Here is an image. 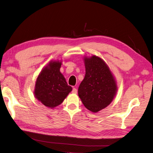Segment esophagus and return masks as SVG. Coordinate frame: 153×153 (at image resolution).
Segmentation results:
<instances>
[{"mask_svg": "<svg viewBox=\"0 0 153 153\" xmlns=\"http://www.w3.org/2000/svg\"><path fill=\"white\" fill-rule=\"evenodd\" d=\"M72 92H73V93H75V94L77 93V89H76V88H75V87L73 88V90H72Z\"/></svg>", "mask_w": 153, "mask_h": 153, "instance_id": "1", "label": "esophagus"}]
</instances>
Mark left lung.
<instances>
[{
    "label": "left lung",
    "instance_id": "left-lung-1",
    "mask_svg": "<svg viewBox=\"0 0 153 153\" xmlns=\"http://www.w3.org/2000/svg\"><path fill=\"white\" fill-rule=\"evenodd\" d=\"M85 75L78 87V94L83 104L92 112H98L109 105L117 87L108 66L101 58L85 57Z\"/></svg>",
    "mask_w": 153,
    "mask_h": 153
}]
</instances>
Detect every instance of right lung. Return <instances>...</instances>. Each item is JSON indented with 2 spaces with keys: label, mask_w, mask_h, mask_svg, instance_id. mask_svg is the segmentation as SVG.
<instances>
[{
  "label": "right lung",
  "mask_w": 153,
  "mask_h": 153,
  "mask_svg": "<svg viewBox=\"0 0 153 153\" xmlns=\"http://www.w3.org/2000/svg\"><path fill=\"white\" fill-rule=\"evenodd\" d=\"M61 62L51 61L45 67L37 78L34 89L36 98L49 108L61 105L72 87L68 85L60 71Z\"/></svg>",
  "instance_id": "right-lung-1"
}]
</instances>
